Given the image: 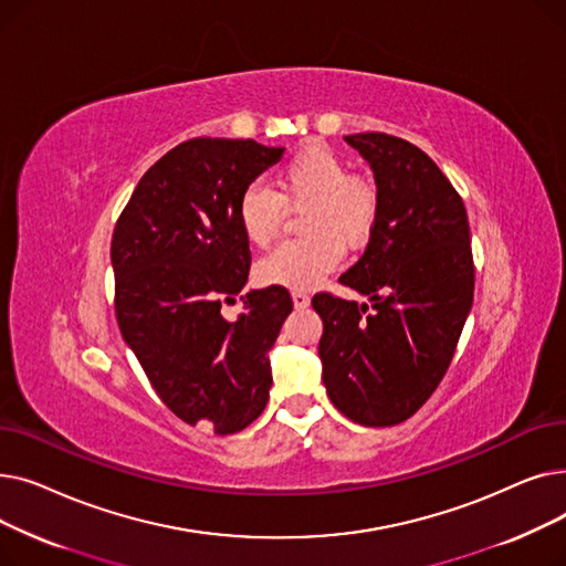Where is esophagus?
<instances>
[{
  "label": "esophagus",
  "instance_id": "34e87169",
  "mask_svg": "<svg viewBox=\"0 0 566 566\" xmlns=\"http://www.w3.org/2000/svg\"><path fill=\"white\" fill-rule=\"evenodd\" d=\"M291 298H293L295 310H305V307L310 305V295H307L305 291H293V293H291Z\"/></svg>",
  "mask_w": 566,
  "mask_h": 566
}]
</instances>
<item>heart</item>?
I'll return each instance as SVG.
<instances>
[{
	"instance_id": "obj_1",
	"label": "heart",
	"mask_w": 566,
	"mask_h": 566,
	"mask_svg": "<svg viewBox=\"0 0 566 566\" xmlns=\"http://www.w3.org/2000/svg\"><path fill=\"white\" fill-rule=\"evenodd\" d=\"M277 192L252 184L238 199V224L256 248L273 241L286 206L307 203L298 241L280 243L259 261V280L295 291L316 286L333 273L344 245L363 248L378 222L380 195L365 176L348 174L346 163L323 144L295 151L275 176Z\"/></svg>"
}]
</instances>
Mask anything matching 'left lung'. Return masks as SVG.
I'll return each instance as SVG.
<instances>
[{
	"label": "left lung",
	"instance_id": "8db88e82",
	"mask_svg": "<svg viewBox=\"0 0 566 566\" xmlns=\"http://www.w3.org/2000/svg\"><path fill=\"white\" fill-rule=\"evenodd\" d=\"M344 139L371 165L380 213L339 277L369 305L333 293L312 301L323 385L348 420L392 427L422 408L454 358L474 293L468 213L422 148L385 133Z\"/></svg>",
	"mask_w": 566,
	"mask_h": 566
}]
</instances>
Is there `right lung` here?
<instances>
[{"instance_id": "1", "label": "right lung", "mask_w": 566, "mask_h": 566, "mask_svg": "<svg viewBox=\"0 0 566 566\" xmlns=\"http://www.w3.org/2000/svg\"><path fill=\"white\" fill-rule=\"evenodd\" d=\"M284 146L195 137L148 169L112 235L118 331L165 406L218 436L263 412L273 348L293 303L284 286L243 293L250 241L238 224L241 192ZM238 294L244 314L219 310Z\"/></svg>"}]
</instances>
